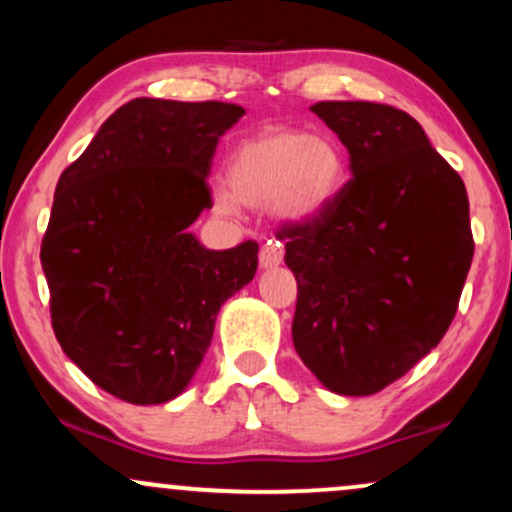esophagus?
Wrapping results in <instances>:
<instances>
[{
	"label": "esophagus",
	"instance_id": "esophagus-1",
	"mask_svg": "<svg viewBox=\"0 0 512 512\" xmlns=\"http://www.w3.org/2000/svg\"><path fill=\"white\" fill-rule=\"evenodd\" d=\"M281 260H284V248H281L279 240H269L267 245H262V250H260V267L262 269L279 267Z\"/></svg>",
	"mask_w": 512,
	"mask_h": 512
}]
</instances>
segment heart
Instances as JSON below:
<instances>
[{
	"label": "heart",
	"instance_id": "b5f03b06",
	"mask_svg": "<svg viewBox=\"0 0 512 512\" xmlns=\"http://www.w3.org/2000/svg\"><path fill=\"white\" fill-rule=\"evenodd\" d=\"M349 170L337 142L293 127H267L243 139L226 168L227 192H216L221 214L274 207L281 219L303 223L325 214L342 197Z\"/></svg>",
	"mask_w": 512,
	"mask_h": 512
}]
</instances>
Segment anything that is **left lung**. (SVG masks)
<instances>
[{
    "label": "left lung",
    "instance_id": "obj_1",
    "mask_svg": "<svg viewBox=\"0 0 512 512\" xmlns=\"http://www.w3.org/2000/svg\"><path fill=\"white\" fill-rule=\"evenodd\" d=\"M313 113L349 151L332 209L286 223L298 281L293 346L327 390L366 397L436 349L474 257L464 182L404 110L322 101Z\"/></svg>",
    "mask_w": 512,
    "mask_h": 512
}]
</instances>
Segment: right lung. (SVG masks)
<instances>
[{
	"label": "right lung",
	"mask_w": 512,
	"mask_h": 512,
	"mask_svg": "<svg viewBox=\"0 0 512 512\" xmlns=\"http://www.w3.org/2000/svg\"><path fill=\"white\" fill-rule=\"evenodd\" d=\"M233 103L134 98L57 182L40 264L62 351L129 404L170 402L207 354L221 305L257 272V243L207 250L187 228L211 209Z\"/></svg>",
	"instance_id": "right-lung-1"
}]
</instances>
